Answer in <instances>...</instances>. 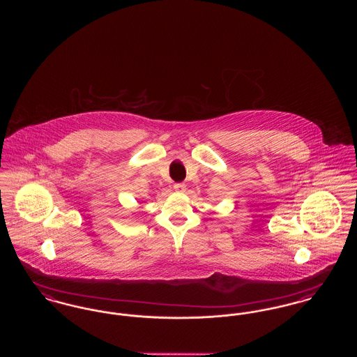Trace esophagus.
Returning <instances> with one entry per match:
<instances>
[{"mask_svg":"<svg viewBox=\"0 0 357 357\" xmlns=\"http://www.w3.org/2000/svg\"><path fill=\"white\" fill-rule=\"evenodd\" d=\"M174 190L178 192H185L186 191V185L185 183H175L174 185Z\"/></svg>","mask_w":357,"mask_h":357,"instance_id":"obj_1","label":"esophagus"}]
</instances>
